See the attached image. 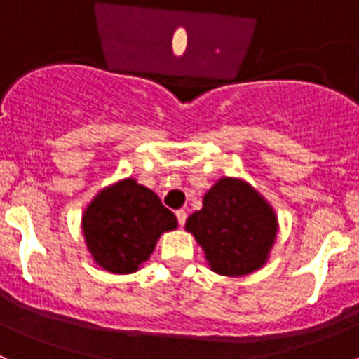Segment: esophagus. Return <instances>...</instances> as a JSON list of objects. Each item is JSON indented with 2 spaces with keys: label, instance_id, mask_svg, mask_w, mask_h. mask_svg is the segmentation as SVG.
I'll use <instances>...</instances> for the list:
<instances>
[{
  "label": "esophagus",
  "instance_id": "34e87169",
  "mask_svg": "<svg viewBox=\"0 0 359 359\" xmlns=\"http://www.w3.org/2000/svg\"><path fill=\"white\" fill-rule=\"evenodd\" d=\"M176 217H177V223H180V226H183L187 221V212L183 210V208H180V210H176Z\"/></svg>",
  "mask_w": 359,
  "mask_h": 359
}]
</instances>
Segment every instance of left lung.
Listing matches in <instances>:
<instances>
[{
    "label": "left lung",
    "mask_w": 359,
    "mask_h": 359,
    "mask_svg": "<svg viewBox=\"0 0 359 359\" xmlns=\"http://www.w3.org/2000/svg\"><path fill=\"white\" fill-rule=\"evenodd\" d=\"M185 228L203 248L212 271L243 277L266 264L278 223L271 205L253 187L237 177H221Z\"/></svg>",
    "instance_id": "obj_1"
}]
</instances>
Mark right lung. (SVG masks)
Returning <instances> with one entry per match:
<instances>
[{"instance_id":"obj_1","label":"right lung","mask_w":359,"mask_h":359,"mask_svg":"<svg viewBox=\"0 0 359 359\" xmlns=\"http://www.w3.org/2000/svg\"><path fill=\"white\" fill-rule=\"evenodd\" d=\"M176 226V215L133 177L100 190L82 215L88 252L100 268L118 275L140 269L161 233Z\"/></svg>"}]
</instances>
